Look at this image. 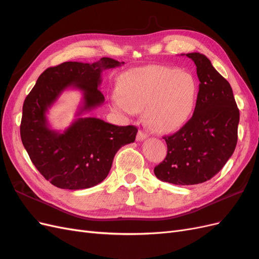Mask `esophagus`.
I'll return each mask as SVG.
<instances>
[{
    "instance_id": "esophagus-1",
    "label": "esophagus",
    "mask_w": 259,
    "mask_h": 259,
    "mask_svg": "<svg viewBox=\"0 0 259 259\" xmlns=\"http://www.w3.org/2000/svg\"><path fill=\"white\" fill-rule=\"evenodd\" d=\"M147 137H148L147 133H145L144 131H139V132H138V134H137L136 139L138 140V142H143V140H145Z\"/></svg>"
}]
</instances>
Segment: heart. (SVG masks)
Listing matches in <instances>:
<instances>
[{"label": "heart", "mask_w": 259, "mask_h": 259, "mask_svg": "<svg viewBox=\"0 0 259 259\" xmlns=\"http://www.w3.org/2000/svg\"><path fill=\"white\" fill-rule=\"evenodd\" d=\"M199 84L189 71L167 66L133 69L122 76L120 93L111 96L116 111L135 114L145 110V120L153 131L166 134L179 130L192 115Z\"/></svg>", "instance_id": "1"}]
</instances>
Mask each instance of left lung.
<instances>
[{
	"instance_id": "left-lung-1",
	"label": "left lung",
	"mask_w": 259,
	"mask_h": 259,
	"mask_svg": "<svg viewBox=\"0 0 259 259\" xmlns=\"http://www.w3.org/2000/svg\"><path fill=\"white\" fill-rule=\"evenodd\" d=\"M183 55V54H182ZM199 77V95L191 119L164 137L167 154L154 167L162 182L190 186L207 182L230 159L238 142L240 112L232 89L205 55L189 53Z\"/></svg>"
}]
</instances>
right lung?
Masks as SVG:
<instances>
[{
    "mask_svg": "<svg viewBox=\"0 0 259 259\" xmlns=\"http://www.w3.org/2000/svg\"><path fill=\"white\" fill-rule=\"evenodd\" d=\"M103 57L93 64L67 61L51 67L38 79L22 107L20 136L23 147L37 170L61 189L80 190L100 184L108 176L115 153L134 143L138 130L116 126L97 117H83L104 104L100 92L104 70L123 65ZM68 88L82 93L77 119L65 131L53 130L48 109Z\"/></svg>",
    "mask_w": 259,
    "mask_h": 259,
    "instance_id": "1",
    "label": "right lung"
}]
</instances>
